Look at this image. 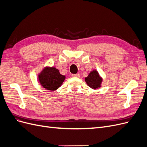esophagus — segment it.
Instances as JSON below:
<instances>
[{"label": "esophagus", "instance_id": "1", "mask_svg": "<svg viewBox=\"0 0 147 147\" xmlns=\"http://www.w3.org/2000/svg\"><path fill=\"white\" fill-rule=\"evenodd\" d=\"M72 76L73 77H77V78H78V77H80V75L79 74H72Z\"/></svg>", "mask_w": 147, "mask_h": 147}]
</instances>
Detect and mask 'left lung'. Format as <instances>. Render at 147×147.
I'll return each mask as SVG.
<instances>
[{
	"label": "left lung",
	"mask_w": 147,
	"mask_h": 147,
	"mask_svg": "<svg viewBox=\"0 0 147 147\" xmlns=\"http://www.w3.org/2000/svg\"><path fill=\"white\" fill-rule=\"evenodd\" d=\"M86 84L89 87L93 90H97L101 87L102 82L103 81L102 78L100 76L99 72L96 70H93L90 72L88 77L84 78Z\"/></svg>",
	"instance_id": "1"
}]
</instances>
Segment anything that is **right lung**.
Instances as JSON below:
<instances>
[{"label":"right lung","mask_w":147,"mask_h":147,"mask_svg":"<svg viewBox=\"0 0 147 147\" xmlns=\"http://www.w3.org/2000/svg\"><path fill=\"white\" fill-rule=\"evenodd\" d=\"M65 79L55 67L46 66L38 75V80L40 85L47 90L54 91L57 90Z\"/></svg>","instance_id":"1"}]
</instances>
